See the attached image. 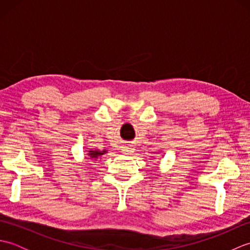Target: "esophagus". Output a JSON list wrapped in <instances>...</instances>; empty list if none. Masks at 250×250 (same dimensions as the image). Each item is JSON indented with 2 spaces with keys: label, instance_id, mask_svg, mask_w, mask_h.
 <instances>
[{
  "label": "esophagus",
  "instance_id": "34e87169",
  "mask_svg": "<svg viewBox=\"0 0 250 250\" xmlns=\"http://www.w3.org/2000/svg\"><path fill=\"white\" fill-rule=\"evenodd\" d=\"M133 150H134V149H133V148H132L130 145L124 146V147H122V149H121V151L124 152V153H130V152H132Z\"/></svg>",
  "mask_w": 250,
  "mask_h": 250
}]
</instances>
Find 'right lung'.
Wrapping results in <instances>:
<instances>
[{
    "instance_id": "1",
    "label": "right lung",
    "mask_w": 250,
    "mask_h": 250,
    "mask_svg": "<svg viewBox=\"0 0 250 250\" xmlns=\"http://www.w3.org/2000/svg\"><path fill=\"white\" fill-rule=\"evenodd\" d=\"M107 152V150H98V149H95V150H89L88 151V156L90 157V159H93V160H95V159H98L100 156H103L104 153H106Z\"/></svg>"
}]
</instances>
